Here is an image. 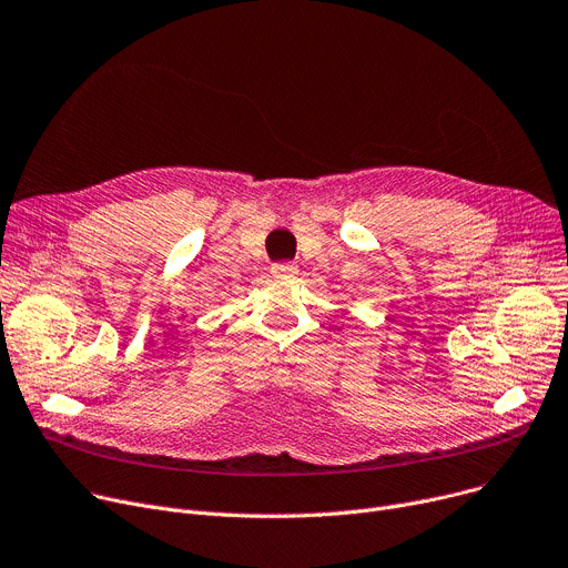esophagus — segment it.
Returning <instances> with one entry per match:
<instances>
[{
    "instance_id": "1",
    "label": "esophagus",
    "mask_w": 568,
    "mask_h": 568,
    "mask_svg": "<svg viewBox=\"0 0 568 568\" xmlns=\"http://www.w3.org/2000/svg\"><path fill=\"white\" fill-rule=\"evenodd\" d=\"M272 274L276 278H292V276L298 274V267H296V264H292V262H281V264H274Z\"/></svg>"
}]
</instances>
